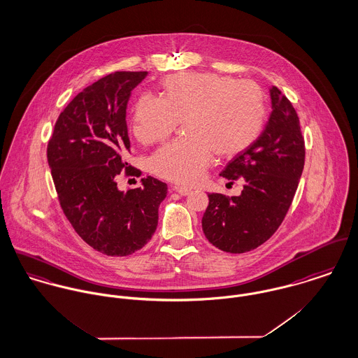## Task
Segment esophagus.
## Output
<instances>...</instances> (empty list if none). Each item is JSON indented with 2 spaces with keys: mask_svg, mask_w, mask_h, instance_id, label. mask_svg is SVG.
<instances>
[{
  "mask_svg": "<svg viewBox=\"0 0 358 358\" xmlns=\"http://www.w3.org/2000/svg\"><path fill=\"white\" fill-rule=\"evenodd\" d=\"M173 191L177 192L180 196H187V195H189V192H191V189L184 188V187H173Z\"/></svg>",
  "mask_w": 358,
  "mask_h": 358,
  "instance_id": "obj_1",
  "label": "esophagus"
}]
</instances>
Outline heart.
<instances>
[{
    "mask_svg": "<svg viewBox=\"0 0 358 358\" xmlns=\"http://www.w3.org/2000/svg\"><path fill=\"white\" fill-rule=\"evenodd\" d=\"M162 99L144 94L133 110L134 137L145 145L169 137L184 120L188 138L173 141L151 158L164 180L191 185L200 180L213 152L231 159L259 137L266 97L252 82L215 73H181L160 82Z\"/></svg>",
    "mask_w": 358,
    "mask_h": 358,
    "instance_id": "1",
    "label": "heart"
}]
</instances>
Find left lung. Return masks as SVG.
Listing matches in <instances>:
<instances>
[{
	"instance_id": "8db88e82",
	"label": "left lung",
	"mask_w": 358,
	"mask_h": 358,
	"mask_svg": "<svg viewBox=\"0 0 358 358\" xmlns=\"http://www.w3.org/2000/svg\"><path fill=\"white\" fill-rule=\"evenodd\" d=\"M271 99L272 114L261 136L221 173L229 184L244 182L241 194H208L201 228L207 240L225 252H247L272 238L302 176L305 140L298 114L276 86Z\"/></svg>"
}]
</instances>
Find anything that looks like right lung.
Wrapping results in <instances>:
<instances>
[{
    "label": "right lung",
    "instance_id": "right-lung-1",
    "mask_svg": "<svg viewBox=\"0 0 358 358\" xmlns=\"http://www.w3.org/2000/svg\"><path fill=\"white\" fill-rule=\"evenodd\" d=\"M147 71H117L78 93L55 123L48 163L62 210L80 238L96 251L124 257L143 248L157 231L167 185L154 177L122 192V173L140 176L130 152L126 107Z\"/></svg>",
    "mask_w": 358,
    "mask_h": 358
}]
</instances>
